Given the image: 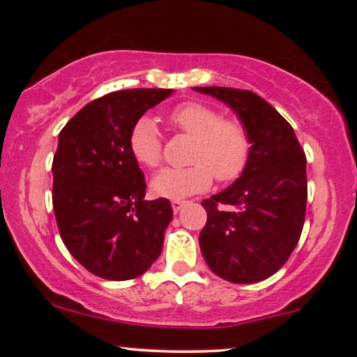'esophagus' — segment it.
<instances>
[{
	"label": "esophagus",
	"instance_id": "esophagus-1",
	"mask_svg": "<svg viewBox=\"0 0 357 357\" xmlns=\"http://www.w3.org/2000/svg\"><path fill=\"white\" fill-rule=\"evenodd\" d=\"M171 204H173L174 213H178V211H181V208L184 206V204H186V202H184V199H173Z\"/></svg>",
	"mask_w": 357,
	"mask_h": 357
}]
</instances>
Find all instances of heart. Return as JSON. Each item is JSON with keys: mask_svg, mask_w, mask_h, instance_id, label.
Instances as JSON below:
<instances>
[{"mask_svg": "<svg viewBox=\"0 0 357 357\" xmlns=\"http://www.w3.org/2000/svg\"><path fill=\"white\" fill-rule=\"evenodd\" d=\"M176 130L195 137L188 167H165L154 176L151 188L158 196L183 199L206 191L213 174L223 183L235 181L247 167L252 155V139L245 124L235 117H221L218 109L203 102H184L167 114ZM134 161L142 167L159 166L162 139L151 117H139L127 137Z\"/></svg>", "mask_w": 357, "mask_h": 357, "instance_id": "heart-1", "label": "heart"}]
</instances>
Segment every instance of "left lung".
<instances>
[{"label": "left lung", "instance_id": "obj_1", "mask_svg": "<svg viewBox=\"0 0 357 357\" xmlns=\"http://www.w3.org/2000/svg\"><path fill=\"white\" fill-rule=\"evenodd\" d=\"M235 110L252 155L227 190L204 199L199 247L213 273L231 284L268 278L292 255L305 220V154L292 126L252 90L195 87Z\"/></svg>", "mask_w": 357, "mask_h": 357}]
</instances>
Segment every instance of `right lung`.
I'll return each instance as SVG.
<instances>
[{
	"label": "right lung",
	"instance_id": "obj_1",
	"mask_svg": "<svg viewBox=\"0 0 357 357\" xmlns=\"http://www.w3.org/2000/svg\"><path fill=\"white\" fill-rule=\"evenodd\" d=\"M173 89L110 92L73 116L53 155V211L65 247L93 275L130 280L161 255L173 220L166 198L146 202V181L127 137Z\"/></svg>",
	"mask_w": 357,
	"mask_h": 357
}]
</instances>
